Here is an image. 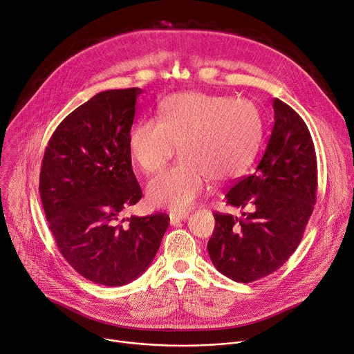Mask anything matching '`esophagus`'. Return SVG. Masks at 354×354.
I'll return each instance as SVG.
<instances>
[{"mask_svg":"<svg viewBox=\"0 0 354 354\" xmlns=\"http://www.w3.org/2000/svg\"><path fill=\"white\" fill-rule=\"evenodd\" d=\"M189 217V213L185 212V213H171L169 214V218H171V224H176L182 220H186Z\"/></svg>","mask_w":354,"mask_h":354,"instance_id":"obj_1","label":"esophagus"}]
</instances>
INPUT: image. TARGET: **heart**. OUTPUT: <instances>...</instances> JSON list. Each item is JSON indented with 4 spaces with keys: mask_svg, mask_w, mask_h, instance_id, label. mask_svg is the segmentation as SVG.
I'll use <instances>...</instances> for the list:
<instances>
[{
    "mask_svg": "<svg viewBox=\"0 0 354 354\" xmlns=\"http://www.w3.org/2000/svg\"><path fill=\"white\" fill-rule=\"evenodd\" d=\"M261 134V115L251 102L186 91L162 102L159 120L136 124L128 144L145 174L162 169L178 147L180 160L155 176L147 194L156 207L183 212L203 194L206 179L224 183L241 176L259 149Z\"/></svg>",
    "mask_w": 354,
    "mask_h": 354,
    "instance_id": "heart-1",
    "label": "heart"
}]
</instances>
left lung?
<instances>
[{
	"mask_svg": "<svg viewBox=\"0 0 354 354\" xmlns=\"http://www.w3.org/2000/svg\"><path fill=\"white\" fill-rule=\"evenodd\" d=\"M274 125L255 172L226 194V203L247 209L243 217L214 212L207 243L213 266L237 282H252L281 268L299 245L313 212L317 165L310 133L301 115L272 100Z\"/></svg>",
	"mask_w": 354,
	"mask_h": 354,
	"instance_id": "1",
	"label": "left lung"
}]
</instances>
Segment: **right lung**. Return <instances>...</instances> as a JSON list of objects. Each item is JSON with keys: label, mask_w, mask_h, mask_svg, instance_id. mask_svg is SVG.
<instances>
[{"label": "right lung", "mask_w": 354, "mask_h": 354, "mask_svg": "<svg viewBox=\"0 0 354 354\" xmlns=\"http://www.w3.org/2000/svg\"><path fill=\"white\" fill-rule=\"evenodd\" d=\"M138 87L95 94L52 134L39 194L60 254L80 275L106 286L138 278L169 226L167 213L121 218L142 198L128 138Z\"/></svg>", "instance_id": "right-lung-1"}]
</instances>
